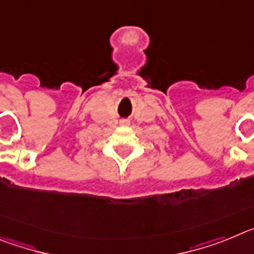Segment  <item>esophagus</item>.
Here are the masks:
<instances>
[{"instance_id": "1", "label": "esophagus", "mask_w": 254, "mask_h": 254, "mask_svg": "<svg viewBox=\"0 0 254 254\" xmlns=\"http://www.w3.org/2000/svg\"><path fill=\"white\" fill-rule=\"evenodd\" d=\"M120 124L123 125V127H127V125H129V121H127V120H123L120 123Z\"/></svg>"}]
</instances>
